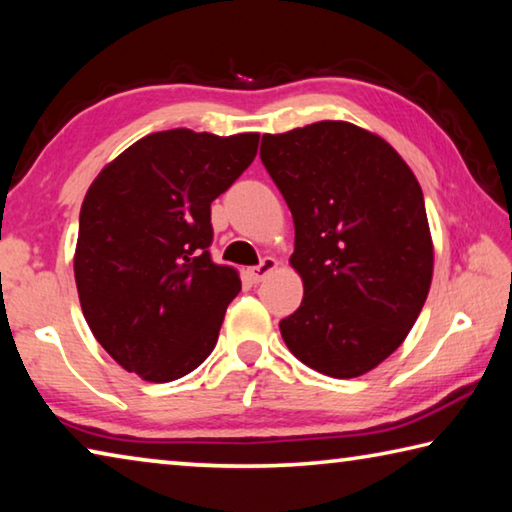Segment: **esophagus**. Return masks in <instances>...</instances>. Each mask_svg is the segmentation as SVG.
Wrapping results in <instances>:
<instances>
[{
	"label": "esophagus",
	"instance_id": "1",
	"mask_svg": "<svg viewBox=\"0 0 512 512\" xmlns=\"http://www.w3.org/2000/svg\"><path fill=\"white\" fill-rule=\"evenodd\" d=\"M275 268H277V259L275 257H264L257 266L248 268V275H250V280H253V282H262L268 273L275 271Z\"/></svg>",
	"mask_w": 512,
	"mask_h": 512
}]
</instances>
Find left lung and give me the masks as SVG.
I'll return each mask as SVG.
<instances>
[{
	"instance_id": "left-lung-1",
	"label": "left lung",
	"mask_w": 512,
	"mask_h": 512,
	"mask_svg": "<svg viewBox=\"0 0 512 512\" xmlns=\"http://www.w3.org/2000/svg\"><path fill=\"white\" fill-rule=\"evenodd\" d=\"M259 158L291 210L289 262L305 287L282 339L327 377L366 375L404 343L431 287L420 183L391 144L348 121L264 135Z\"/></svg>"
}]
</instances>
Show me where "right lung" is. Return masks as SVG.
Masks as SVG:
<instances>
[{
	"label": "right lung",
	"mask_w": 512,
	"mask_h": 512,
	"mask_svg": "<svg viewBox=\"0 0 512 512\" xmlns=\"http://www.w3.org/2000/svg\"><path fill=\"white\" fill-rule=\"evenodd\" d=\"M259 135L151 133L101 169L81 205L74 277L94 339L128 372L164 384L214 350L241 291L210 257V205L257 155Z\"/></svg>",
	"instance_id": "1"
}]
</instances>
